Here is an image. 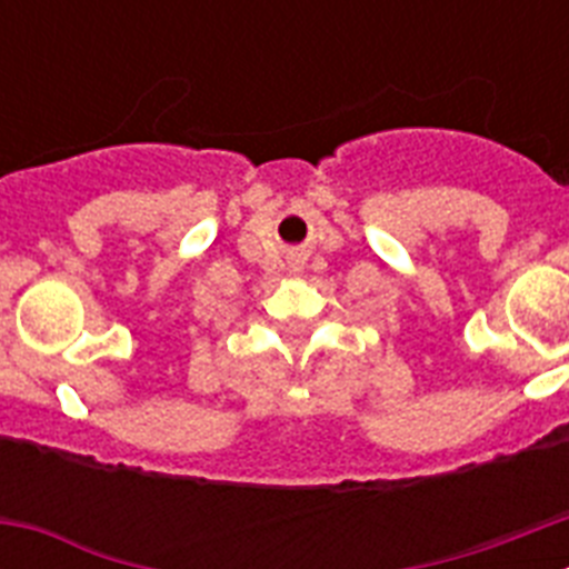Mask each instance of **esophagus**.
Returning a JSON list of instances; mask_svg holds the SVG:
<instances>
[{
    "label": "esophagus",
    "mask_w": 569,
    "mask_h": 569,
    "mask_svg": "<svg viewBox=\"0 0 569 569\" xmlns=\"http://www.w3.org/2000/svg\"><path fill=\"white\" fill-rule=\"evenodd\" d=\"M293 270H305V259L301 256H293Z\"/></svg>",
    "instance_id": "1"
}]
</instances>
